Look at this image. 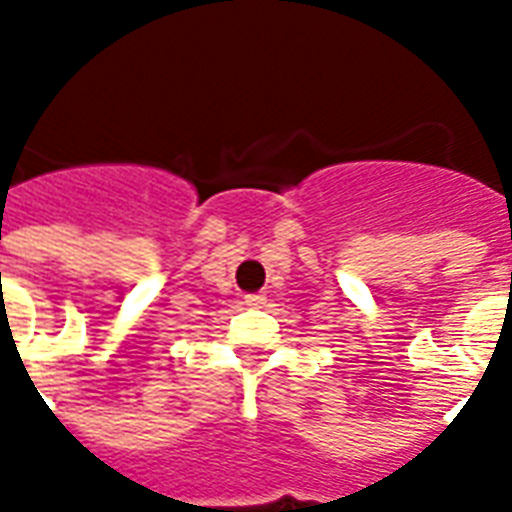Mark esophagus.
Returning <instances> with one entry per match:
<instances>
[{
    "mask_svg": "<svg viewBox=\"0 0 512 512\" xmlns=\"http://www.w3.org/2000/svg\"><path fill=\"white\" fill-rule=\"evenodd\" d=\"M244 303L252 305V308H260V305H265V295H263V292H255V295H247V297H244Z\"/></svg>",
    "mask_w": 512,
    "mask_h": 512,
    "instance_id": "34e87169",
    "label": "esophagus"
}]
</instances>
